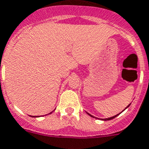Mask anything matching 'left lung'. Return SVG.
Here are the masks:
<instances>
[{
    "mask_svg": "<svg viewBox=\"0 0 149 149\" xmlns=\"http://www.w3.org/2000/svg\"><path fill=\"white\" fill-rule=\"evenodd\" d=\"M130 105H128V106H127V108L129 107V106H130ZM127 108H126V109H127ZM121 112H120V113H121ZM87 114H88V115H89V116H91V117H94V116H91V114H89V113H87ZM118 115H119V114H117V115L114 116H112V117L108 118V119H104V120H112V119H114V118H115V117H116V116H117Z\"/></svg>",
    "mask_w": 149,
    "mask_h": 149,
    "instance_id": "left-lung-1",
    "label": "left lung"
}]
</instances>
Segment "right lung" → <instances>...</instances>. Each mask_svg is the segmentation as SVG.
Listing matches in <instances>:
<instances>
[{
    "instance_id": "obj_1",
    "label": "right lung",
    "mask_w": 149,
    "mask_h": 149,
    "mask_svg": "<svg viewBox=\"0 0 149 149\" xmlns=\"http://www.w3.org/2000/svg\"><path fill=\"white\" fill-rule=\"evenodd\" d=\"M52 112H50L49 114H51V113H52ZM33 117H37V116H33Z\"/></svg>"
}]
</instances>
